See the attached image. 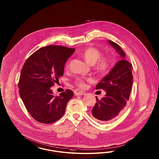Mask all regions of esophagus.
Segmentation results:
<instances>
[{"instance_id": "34e87169", "label": "esophagus", "mask_w": 159, "mask_h": 159, "mask_svg": "<svg viewBox=\"0 0 159 159\" xmlns=\"http://www.w3.org/2000/svg\"><path fill=\"white\" fill-rule=\"evenodd\" d=\"M86 94V92H82V91H80L76 93V95L77 96H82V95H85Z\"/></svg>"}]
</instances>
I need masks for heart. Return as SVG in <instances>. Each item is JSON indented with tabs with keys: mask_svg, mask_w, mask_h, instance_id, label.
<instances>
[{
	"mask_svg": "<svg viewBox=\"0 0 159 159\" xmlns=\"http://www.w3.org/2000/svg\"><path fill=\"white\" fill-rule=\"evenodd\" d=\"M83 58L87 63L93 65L98 72L104 73L107 72L111 66V59L108 57H101L102 52L98 48L89 47L83 49L81 53ZM89 79L84 77H77L75 80L77 86L84 88L86 82Z\"/></svg>",
	"mask_w": 159,
	"mask_h": 159,
	"instance_id": "obj_1",
	"label": "heart"
}]
</instances>
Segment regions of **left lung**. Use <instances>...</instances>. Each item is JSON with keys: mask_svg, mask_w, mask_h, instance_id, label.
I'll list each match as a JSON object with an SVG mask.
<instances>
[{"mask_svg": "<svg viewBox=\"0 0 159 159\" xmlns=\"http://www.w3.org/2000/svg\"><path fill=\"white\" fill-rule=\"evenodd\" d=\"M108 43L122 59L96 87L97 90L106 92L105 97L100 100L96 97L97 102L92 110L93 116L101 122L113 120L123 111L129 98L133 84L132 64L125 60V52L120 45L111 40Z\"/></svg>", "mask_w": 159, "mask_h": 159, "instance_id": "1", "label": "left lung"}]
</instances>
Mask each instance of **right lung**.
<instances>
[{
	"instance_id": "1",
	"label": "right lung",
	"mask_w": 159,
	"mask_h": 159,
	"mask_svg": "<svg viewBox=\"0 0 159 159\" xmlns=\"http://www.w3.org/2000/svg\"><path fill=\"white\" fill-rule=\"evenodd\" d=\"M75 51L48 45L38 49L24 63L19 82L20 96L29 114L40 123L49 124L59 120L73 96L69 89L54 96L51 87L62 76L65 63Z\"/></svg>"
}]
</instances>
